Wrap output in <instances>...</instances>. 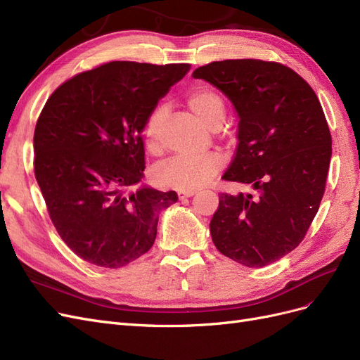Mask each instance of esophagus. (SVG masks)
<instances>
[{"label":"esophagus","instance_id":"34e87169","mask_svg":"<svg viewBox=\"0 0 360 360\" xmlns=\"http://www.w3.org/2000/svg\"><path fill=\"white\" fill-rule=\"evenodd\" d=\"M195 195V191H180L179 192V198L184 200V198H191Z\"/></svg>","mask_w":360,"mask_h":360}]
</instances>
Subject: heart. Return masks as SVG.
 Returning <instances> with one entry per match:
<instances>
[{"label": "heart", "mask_w": 360, "mask_h": 360, "mask_svg": "<svg viewBox=\"0 0 360 360\" xmlns=\"http://www.w3.org/2000/svg\"><path fill=\"white\" fill-rule=\"evenodd\" d=\"M192 112L210 129L219 127L225 118V103L222 97L209 86H198L188 96ZM167 115V106L158 105L146 118L144 136L151 153L160 150V127ZM224 159L217 153L201 156H177L160 163L155 169V181L162 188L176 191H195L210 183L222 169Z\"/></svg>", "instance_id": "1"}]
</instances>
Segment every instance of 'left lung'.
<instances>
[{"instance_id": "1", "label": "left lung", "mask_w": 360, "mask_h": 360, "mask_svg": "<svg viewBox=\"0 0 360 360\" xmlns=\"http://www.w3.org/2000/svg\"><path fill=\"white\" fill-rule=\"evenodd\" d=\"M192 76L222 91L238 117L236 156L222 179L257 191L221 193L212 240L238 264L269 266L299 246L323 198L332 136L319 97L274 61H213Z\"/></svg>"}]
</instances>
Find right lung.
Here are the masks:
<instances>
[{
    "instance_id": "obj_1",
    "label": "right lung",
    "mask_w": 360,
    "mask_h": 360,
    "mask_svg": "<svg viewBox=\"0 0 360 360\" xmlns=\"http://www.w3.org/2000/svg\"><path fill=\"white\" fill-rule=\"evenodd\" d=\"M191 64L111 61L51 94L34 130V174L51 221L84 261L118 269L153 246L179 197L146 184V118Z\"/></svg>"
}]
</instances>
